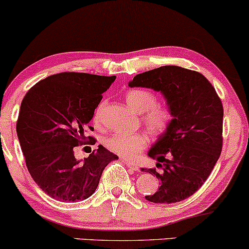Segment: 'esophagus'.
Returning <instances> with one entry per match:
<instances>
[{
    "instance_id": "34e87169",
    "label": "esophagus",
    "mask_w": 249,
    "mask_h": 249,
    "mask_svg": "<svg viewBox=\"0 0 249 249\" xmlns=\"http://www.w3.org/2000/svg\"><path fill=\"white\" fill-rule=\"evenodd\" d=\"M126 166L128 167V168H131L132 170H136V172H138L139 170V166L136 162H131V161H126Z\"/></svg>"
}]
</instances>
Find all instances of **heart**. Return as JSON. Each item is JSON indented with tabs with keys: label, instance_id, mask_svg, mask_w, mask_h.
<instances>
[{
	"label": "heart",
	"instance_id": "heart-1",
	"mask_svg": "<svg viewBox=\"0 0 249 249\" xmlns=\"http://www.w3.org/2000/svg\"><path fill=\"white\" fill-rule=\"evenodd\" d=\"M126 103L142 113V122L146 130L153 137H161L169 131L174 122V113L168 107L157 104V97L153 92L145 89H131L125 95ZM104 102L98 106L94 115L96 124L101 123ZM104 145L109 151L124 159H134L147 146L145 134L117 132L104 140Z\"/></svg>",
	"mask_w": 249,
	"mask_h": 249
}]
</instances>
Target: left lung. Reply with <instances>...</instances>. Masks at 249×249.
Returning a JSON list of instances; mask_svg holds the SVG:
<instances>
[{
	"label": "left lung",
	"instance_id": "1",
	"mask_svg": "<svg viewBox=\"0 0 249 249\" xmlns=\"http://www.w3.org/2000/svg\"><path fill=\"white\" fill-rule=\"evenodd\" d=\"M128 86L161 91L174 113L169 131L148 152L161 172L142 169L160 181L157 193L146 199L159 204L184 200L204 184L220 157L224 109L219 96L203 74L178 66L138 74Z\"/></svg>",
	"mask_w": 249,
	"mask_h": 249
}]
</instances>
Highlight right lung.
Wrapping results in <instances>:
<instances>
[{
	"label": "right lung",
	"instance_id": "obj_1",
	"mask_svg": "<svg viewBox=\"0 0 249 249\" xmlns=\"http://www.w3.org/2000/svg\"><path fill=\"white\" fill-rule=\"evenodd\" d=\"M116 76L64 71L39 81L24 96L16 130L26 168L44 193L61 202H79L95 193L106 167L117 155L100 145L85 160L77 146L86 137L102 94Z\"/></svg>",
	"mask_w": 249,
	"mask_h": 249
}]
</instances>
